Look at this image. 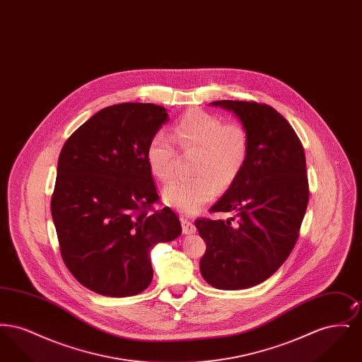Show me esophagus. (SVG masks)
I'll return each instance as SVG.
<instances>
[{
	"label": "esophagus",
	"instance_id": "esophagus-1",
	"mask_svg": "<svg viewBox=\"0 0 362 362\" xmlns=\"http://www.w3.org/2000/svg\"><path fill=\"white\" fill-rule=\"evenodd\" d=\"M182 230L185 235H191V233H195L197 228L187 218H182Z\"/></svg>",
	"mask_w": 362,
	"mask_h": 362
}]
</instances>
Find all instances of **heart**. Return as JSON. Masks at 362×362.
<instances>
[{
	"label": "heart",
	"mask_w": 362,
	"mask_h": 362,
	"mask_svg": "<svg viewBox=\"0 0 362 362\" xmlns=\"http://www.w3.org/2000/svg\"><path fill=\"white\" fill-rule=\"evenodd\" d=\"M173 139L183 151L197 152V176L173 180L163 189L161 198L168 206L194 214L216 197L218 186L228 187L238 179L248 157L250 138L240 123H225L214 114L191 110L176 123ZM173 139L158 132L146 148L149 170L163 182L175 173L177 151Z\"/></svg>",
	"instance_id": "heart-1"
}]
</instances>
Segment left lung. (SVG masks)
Masks as SVG:
<instances>
[{"instance_id":"obj_1","label":"left lung","mask_w":362,"mask_h":362,"mask_svg":"<svg viewBox=\"0 0 362 362\" xmlns=\"http://www.w3.org/2000/svg\"><path fill=\"white\" fill-rule=\"evenodd\" d=\"M210 104L240 119L250 151L238 179L210 209L235 216L195 221L206 241L199 269L217 289H247L273 276L298 239L310 198L305 153L289 122L273 107L239 100Z\"/></svg>"}]
</instances>
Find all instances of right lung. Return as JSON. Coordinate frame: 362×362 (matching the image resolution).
<instances>
[{
    "instance_id": "add662e5",
    "label": "right lung",
    "mask_w": 362,
    "mask_h": 362,
    "mask_svg": "<svg viewBox=\"0 0 362 362\" xmlns=\"http://www.w3.org/2000/svg\"><path fill=\"white\" fill-rule=\"evenodd\" d=\"M167 122L161 105H110L81 124L59 153L52 221L66 267L92 292H144L153 278L152 248L182 233L170 207H152L158 194L146 148Z\"/></svg>"
}]
</instances>
